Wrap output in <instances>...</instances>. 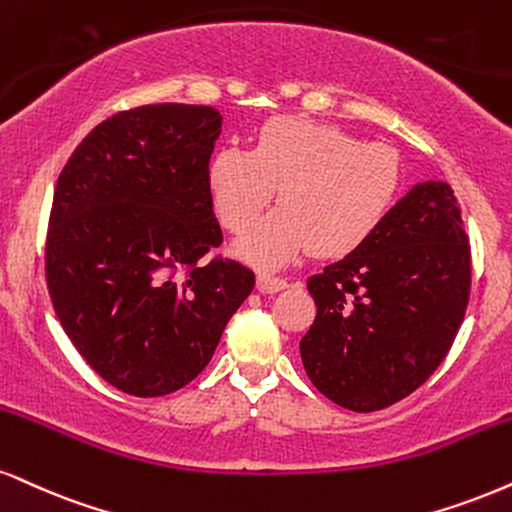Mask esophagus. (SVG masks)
Returning <instances> with one entry per match:
<instances>
[{"label":"esophagus","instance_id":"obj_1","mask_svg":"<svg viewBox=\"0 0 512 512\" xmlns=\"http://www.w3.org/2000/svg\"><path fill=\"white\" fill-rule=\"evenodd\" d=\"M285 287H287V282L282 280V277H275L268 273H258V277H256V289L261 294H275Z\"/></svg>","mask_w":512,"mask_h":512}]
</instances>
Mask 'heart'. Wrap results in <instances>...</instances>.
Here are the masks:
<instances>
[{"label":"heart","mask_w":512,"mask_h":512,"mask_svg":"<svg viewBox=\"0 0 512 512\" xmlns=\"http://www.w3.org/2000/svg\"><path fill=\"white\" fill-rule=\"evenodd\" d=\"M208 194L220 223L239 232L273 199L280 208L258 218L235 242V254L258 268H280L311 249L346 256L387 218L401 185L399 154L361 142L337 125L275 116L254 144H227L206 168Z\"/></svg>","instance_id":"b5f03b06"}]
</instances>
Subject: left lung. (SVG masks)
<instances>
[{
    "label": "left lung",
    "mask_w": 512,
    "mask_h": 512,
    "mask_svg": "<svg viewBox=\"0 0 512 512\" xmlns=\"http://www.w3.org/2000/svg\"><path fill=\"white\" fill-rule=\"evenodd\" d=\"M318 313L301 361L320 394L372 413L413 394L449 353L470 294V246L453 189L425 180L372 237L306 282Z\"/></svg>",
    "instance_id": "obj_1"
}]
</instances>
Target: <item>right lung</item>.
I'll return each mask as SVG.
<instances>
[{"label":"right lung","instance_id":"obj_1","mask_svg":"<svg viewBox=\"0 0 512 512\" xmlns=\"http://www.w3.org/2000/svg\"><path fill=\"white\" fill-rule=\"evenodd\" d=\"M223 128L211 106L151 104L99 123L54 189L47 285L80 356L125 394L194 380L254 289L223 242L206 168Z\"/></svg>","mask_w":512,"mask_h":512}]
</instances>
